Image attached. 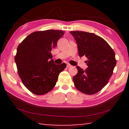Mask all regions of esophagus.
Here are the masks:
<instances>
[{
	"mask_svg": "<svg viewBox=\"0 0 129 129\" xmlns=\"http://www.w3.org/2000/svg\"><path fill=\"white\" fill-rule=\"evenodd\" d=\"M71 67H72V65H71L70 64H67V68H71Z\"/></svg>",
	"mask_w": 129,
	"mask_h": 129,
	"instance_id": "34e87169",
	"label": "esophagus"
}]
</instances>
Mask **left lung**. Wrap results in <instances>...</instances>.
<instances>
[{
    "mask_svg": "<svg viewBox=\"0 0 129 129\" xmlns=\"http://www.w3.org/2000/svg\"><path fill=\"white\" fill-rule=\"evenodd\" d=\"M77 44L79 55L85 56L87 68L84 70L76 67L74 76V85L79 91L87 95L99 92L108 84L116 64L115 54L106 41L91 33L70 32Z\"/></svg>",
    "mask_w": 129,
    "mask_h": 129,
    "instance_id": "1",
    "label": "left lung"
}]
</instances>
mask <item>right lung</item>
<instances>
[{
  "mask_svg": "<svg viewBox=\"0 0 129 129\" xmlns=\"http://www.w3.org/2000/svg\"><path fill=\"white\" fill-rule=\"evenodd\" d=\"M62 30L35 31L27 36L17 48L15 61L18 74L27 89L34 94L48 93L55 86L59 74L66 64H54L51 53Z\"/></svg>",
  "mask_w": 129,
  "mask_h": 129,
  "instance_id": "obj_1",
  "label": "right lung"
}]
</instances>
